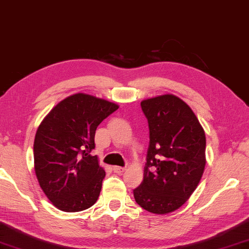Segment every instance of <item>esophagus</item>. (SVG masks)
Returning <instances> with one entry per match:
<instances>
[{
    "mask_svg": "<svg viewBox=\"0 0 249 249\" xmlns=\"http://www.w3.org/2000/svg\"><path fill=\"white\" fill-rule=\"evenodd\" d=\"M124 171H125V168H122V166H117V165L113 166V172L116 174H123Z\"/></svg>",
    "mask_w": 249,
    "mask_h": 249,
    "instance_id": "34e87169",
    "label": "esophagus"
}]
</instances>
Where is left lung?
I'll return each instance as SVG.
<instances>
[{"instance_id":"obj_1","label":"left lung","mask_w":249,"mask_h":249,"mask_svg":"<svg viewBox=\"0 0 249 249\" xmlns=\"http://www.w3.org/2000/svg\"><path fill=\"white\" fill-rule=\"evenodd\" d=\"M149 124L143 179L134 189L142 209L166 214L182 207L195 192L205 171L206 135L187 103L166 93L142 100Z\"/></svg>"}]
</instances>
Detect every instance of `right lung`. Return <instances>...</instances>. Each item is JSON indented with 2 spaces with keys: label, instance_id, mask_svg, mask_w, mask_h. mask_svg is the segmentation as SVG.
<instances>
[{
  "label": "right lung",
  "instance_id": "1",
  "mask_svg": "<svg viewBox=\"0 0 249 249\" xmlns=\"http://www.w3.org/2000/svg\"><path fill=\"white\" fill-rule=\"evenodd\" d=\"M119 106L91 94L75 93L44 117L34 142L40 187L57 209L78 212L93 206L106 172L92 156L99 124Z\"/></svg>",
  "mask_w": 249,
  "mask_h": 249
}]
</instances>
